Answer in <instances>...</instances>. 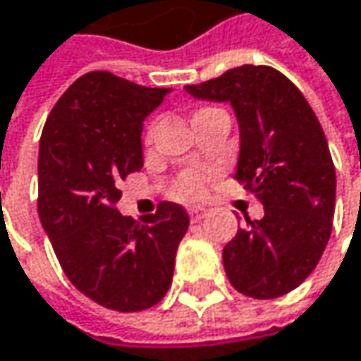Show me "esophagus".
Here are the masks:
<instances>
[{"label": "esophagus", "instance_id": "esophagus-1", "mask_svg": "<svg viewBox=\"0 0 361 361\" xmlns=\"http://www.w3.org/2000/svg\"><path fill=\"white\" fill-rule=\"evenodd\" d=\"M188 213H190V219H192V221H200V219L207 215V209H204V207H190Z\"/></svg>", "mask_w": 361, "mask_h": 361}]
</instances>
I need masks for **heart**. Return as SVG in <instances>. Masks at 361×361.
Listing matches in <instances>:
<instances>
[{
  "label": "heart",
  "instance_id": "obj_1",
  "mask_svg": "<svg viewBox=\"0 0 361 361\" xmlns=\"http://www.w3.org/2000/svg\"><path fill=\"white\" fill-rule=\"evenodd\" d=\"M152 133V129L148 131V135ZM207 180L209 176L204 171H198V169H190V171H183L180 178L176 180V196L180 198H200L204 192H207Z\"/></svg>",
  "mask_w": 361,
  "mask_h": 361
}]
</instances>
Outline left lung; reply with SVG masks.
Segmentation results:
<instances>
[{
    "instance_id": "obj_1",
    "label": "left lung",
    "mask_w": 361,
    "mask_h": 361,
    "mask_svg": "<svg viewBox=\"0 0 361 361\" xmlns=\"http://www.w3.org/2000/svg\"><path fill=\"white\" fill-rule=\"evenodd\" d=\"M198 100L230 102L240 127L236 180L265 215L224 247L232 286L252 299L297 288L318 265L334 215L336 176L322 125L299 87L271 66L243 64L185 85Z\"/></svg>"
}]
</instances>
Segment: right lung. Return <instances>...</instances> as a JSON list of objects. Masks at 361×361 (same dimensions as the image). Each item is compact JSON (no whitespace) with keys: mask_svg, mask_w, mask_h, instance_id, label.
Segmentation results:
<instances>
[{"mask_svg":"<svg viewBox=\"0 0 361 361\" xmlns=\"http://www.w3.org/2000/svg\"><path fill=\"white\" fill-rule=\"evenodd\" d=\"M167 94L92 71L62 94L39 140L37 211L54 252L77 290L123 314L167 295L190 226L167 200L140 221L116 211L118 183L144 165L142 123Z\"/></svg>","mask_w":361,"mask_h":361,"instance_id":"right-lung-1","label":"right lung"}]
</instances>
